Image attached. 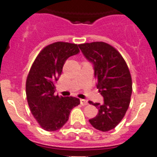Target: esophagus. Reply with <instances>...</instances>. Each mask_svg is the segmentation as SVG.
Wrapping results in <instances>:
<instances>
[{"instance_id":"1","label":"esophagus","mask_w":157,"mask_h":157,"mask_svg":"<svg viewBox=\"0 0 157 157\" xmlns=\"http://www.w3.org/2000/svg\"><path fill=\"white\" fill-rule=\"evenodd\" d=\"M81 104L82 106H86V105L88 104V101L86 100V99H81Z\"/></svg>"}]
</instances>
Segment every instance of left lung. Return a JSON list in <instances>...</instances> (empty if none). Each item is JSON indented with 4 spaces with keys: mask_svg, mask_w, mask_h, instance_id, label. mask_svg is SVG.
Segmentation results:
<instances>
[{
    "mask_svg": "<svg viewBox=\"0 0 157 157\" xmlns=\"http://www.w3.org/2000/svg\"><path fill=\"white\" fill-rule=\"evenodd\" d=\"M79 47L93 63L96 86L104 98L102 104L89 102L98 108V115L89 121L100 131H109L121 121L129 106L132 79L129 67L119 51L107 43H84Z\"/></svg>",
    "mask_w": 157,
    "mask_h": 157,
    "instance_id": "8db88e82",
    "label": "left lung"
}]
</instances>
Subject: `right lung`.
<instances>
[{
  "label": "right lung",
  "instance_id": "obj_1",
  "mask_svg": "<svg viewBox=\"0 0 157 157\" xmlns=\"http://www.w3.org/2000/svg\"><path fill=\"white\" fill-rule=\"evenodd\" d=\"M76 44L58 41L40 50L26 81V95L32 114L46 131H55L67 121L71 110L80 104L74 97L55 95V83L70 56L78 54Z\"/></svg>",
  "mask_w": 157,
  "mask_h": 157
}]
</instances>
